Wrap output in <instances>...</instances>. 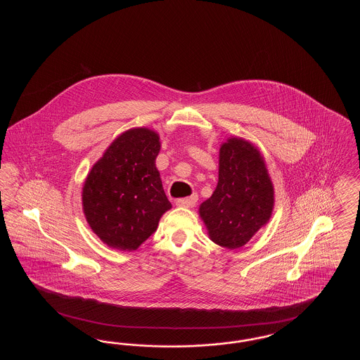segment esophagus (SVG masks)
Masks as SVG:
<instances>
[{"label": "esophagus", "mask_w": 360, "mask_h": 360, "mask_svg": "<svg viewBox=\"0 0 360 360\" xmlns=\"http://www.w3.org/2000/svg\"><path fill=\"white\" fill-rule=\"evenodd\" d=\"M197 201H198V195L197 194H191L190 197H186V198H179V200H176V206H181V207H193V206L197 204Z\"/></svg>", "instance_id": "obj_1"}]
</instances>
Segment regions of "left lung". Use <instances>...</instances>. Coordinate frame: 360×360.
Segmentation results:
<instances>
[{
  "instance_id": "left-lung-1",
  "label": "left lung",
  "mask_w": 360,
  "mask_h": 360,
  "mask_svg": "<svg viewBox=\"0 0 360 360\" xmlns=\"http://www.w3.org/2000/svg\"><path fill=\"white\" fill-rule=\"evenodd\" d=\"M274 206V188L257 148L238 137L220 148L219 184L200 206V216L216 244L243 247L266 225Z\"/></svg>"
}]
</instances>
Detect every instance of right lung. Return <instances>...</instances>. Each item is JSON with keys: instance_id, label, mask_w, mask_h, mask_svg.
Here are the masks:
<instances>
[{"instance_id": "right-lung-1", "label": "right lung", "mask_w": 360, "mask_h": 360, "mask_svg": "<svg viewBox=\"0 0 360 360\" xmlns=\"http://www.w3.org/2000/svg\"><path fill=\"white\" fill-rule=\"evenodd\" d=\"M159 150L154 131L129 129L109 146L86 178L82 190L86 220L112 248L136 250L172 207L155 167Z\"/></svg>"}]
</instances>
